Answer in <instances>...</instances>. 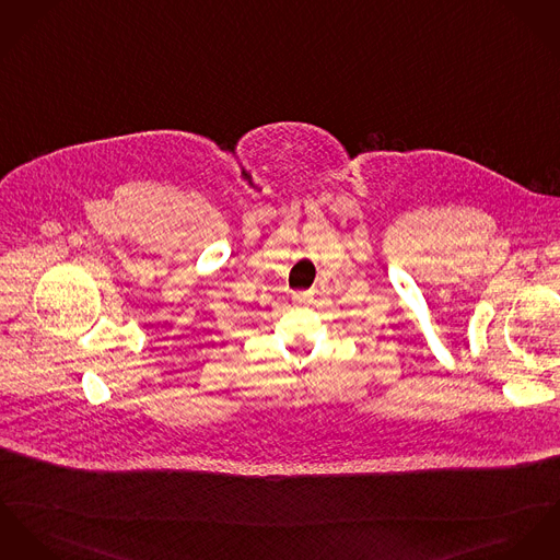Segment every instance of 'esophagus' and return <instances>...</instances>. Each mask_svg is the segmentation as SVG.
<instances>
[{"label":"esophagus","mask_w":560,"mask_h":560,"mask_svg":"<svg viewBox=\"0 0 560 560\" xmlns=\"http://www.w3.org/2000/svg\"><path fill=\"white\" fill-rule=\"evenodd\" d=\"M311 301H313V292H296V294H294V302L301 304V306L308 304Z\"/></svg>","instance_id":"obj_1"}]
</instances>
